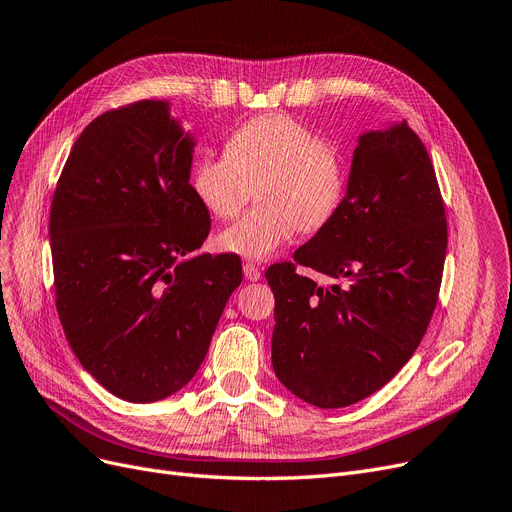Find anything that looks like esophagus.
Returning a JSON list of instances; mask_svg holds the SVG:
<instances>
[{"label":"esophagus","mask_w":512,"mask_h":512,"mask_svg":"<svg viewBox=\"0 0 512 512\" xmlns=\"http://www.w3.org/2000/svg\"><path fill=\"white\" fill-rule=\"evenodd\" d=\"M242 270H244V278H247L249 282H257L261 278V270L255 263H244Z\"/></svg>","instance_id":"obj_1"}]
</instances>
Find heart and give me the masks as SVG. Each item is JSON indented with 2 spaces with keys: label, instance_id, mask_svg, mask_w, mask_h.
I'll return each instance as SVG.
<instances>
[{
  "label": "heart",
  "instance_id": "1",
  "mask_svg": "<svg viewBox=\"0 0 512 512\" xmlns=\"http://www.w3.org/2000/svg\"><path fill=\"white\" fill-rule=\"evenodd\" d=\"M190 186L217 219L236 217L255 188L259 209L219 232L217 244L244 259H265L297 228L318 232L330 224L345 198L347 157L297 117L261 115L230 133L224 157L198 159Z\"/></svg>",
  "mask_w": 512,
  "mask_h": 512
}]
</instances>
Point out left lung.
<instances>
[{
    "label": "left lung",
    "instance_id": "obj_1",
    "mask_svg": "<svg viewBox=\"0 0 512 512\" xmlns=\"http://www.w3.org/2000/svg\"><path fill=\"white\" fill-rule=\"evenodd\" d=\"M446 249V207L425 144L406 121L362 133L337 215L295 261L265 272L278 381L318 408L385 387L425 337ZM297 264L333 282L299 275Z\"/></svg>",
    "mask_w": 512,
    "mask_h": 512
}]
</instances>
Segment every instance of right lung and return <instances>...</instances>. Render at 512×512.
Returning a JSON list of instances; mask_svg holds the SVG:
<instances>
[{
    "instance_id": "obj_1",
    "label": "right lung",
    "mask_w": 512,
    "mask_h": 512,
    "mask_svg": "<svg viewBox=\"0 0 512 512\" xmlns=\"http://www.w3.org/2000/svg\"><path fill=\"white\" fill-rule=\"evenodd\" d=\"M194 140L163 100L96 117L52 198L56 309L81 366L125 402L190 383L242 282L236 255L190 257L209 211L190 186Z\"/></svg>"
}]
</instances>
